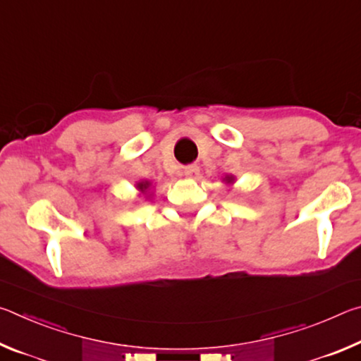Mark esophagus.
I'll list each match as a JSON object with an SVG mask.
<instances>
[{"label":"esophagus","instance_id":"1","mask_svg":"<svg viewBox=\"0 0 361 361\" xmlns=\"http://www.w3.org/2000/svg\"><path fill=\"white\" fill-rule=\"evenodd\" d=\"M185 175L186 176H191V178H195V176L199 175V167L195 166V164H191V166H186L185 167Z\"/></svg>","mask_w":361,"mask_h":361}]
</instances>
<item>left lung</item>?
I'll return each instance as SVG.
<instances>
[{
	"label": "left lung",
	"instance_id": "obj_1",
	"mask_svg": "<svg viewBox=\"0 0 361 361\" xmlns=\"http://www.w3.org/2000/svg\"><path fill=\"white\" fill-rule=\"evenodd\" d=\"M226 183H232V181H234V178H232V176H226Z\"/></svg>",
	"mask_w": 361,
	"mask_h": 361
}]
</instances>
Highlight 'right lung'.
I'll return each mask as SVG.
<instances>
[{
	"label": "right lung",
	"mask_w": 361,
	"mask_h": 361,
	"mask_svg": "<svg viewBox=\"0 0 361 361\" xmlns=\"http://www.w3.org/2000/svg\"><path fill=\"white\" fill-rule=\"evenodd\" d=\"M137 188L140 189V191H145V189L149 188V183H138Z\"/></svg>",
	"instance_id": "right-lung-1"
}]
</instances>
